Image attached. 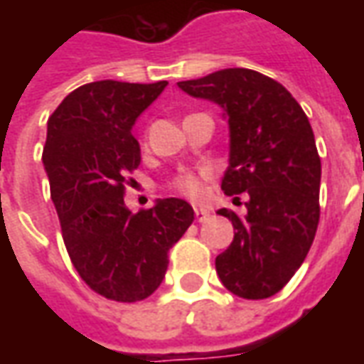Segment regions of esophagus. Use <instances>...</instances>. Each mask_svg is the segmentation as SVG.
Listing matches in <instances>:
<instances>
[{"instance_id": "1", "label": "esophagus", "mask_w": 364, "mask_h": 364, "mask_svg": "<svg viewBox=\"0 0 364 364\" xmlns=\"http://www.w3.org/2000/svg\"><path fill=\"white\" fill-rule=\"evenodd\" d=\"M195 218H197V222H206L210 218V210H206V208H195Z\"/></svg>"}]
</instances>
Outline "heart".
I'll return each instance as SVG.
<instances>
[{"instance_id": "b5f03b06", "label": "heart", "mask_w": 364, "mask_h": 364, "mask_svg": "<svg viewBox=\"0 0 364 364\" xmlns=\"http://www.w3.org/2000/svg\"><path fill=\"white\" fill-rule=\"evenodd\" d=\"M206 177V171H183L171 181V189L177 191L179 195L189 198H198L203 195V179Z\"/></svg>"}]
</instances>
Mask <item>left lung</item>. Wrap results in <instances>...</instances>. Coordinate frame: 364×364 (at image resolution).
<instances>
[{
	"instance_id": "1",
	"label": "left lung",
	"mask_w": 364,
	"mask_h": 364,
	"mask_svg": "<svg viewBox=\"0 0 364 364\" xmlns=\"http://www.w3.org/2000/svg\"><path fill=\"white\" fill-rule=\"evenodd\" d=\"M177 85L224 109L230 166L222 191L237 205L245 197L244 216L218 210L236 232L216 273L236 296H273L304 263L320 222L321 161L308 117L281 83L247 68Z\"/></svg>"
}]
</instances>
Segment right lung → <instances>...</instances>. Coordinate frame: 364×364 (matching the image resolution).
I'll use <instances>...</instances> for the list:
<instances>
[{
  "label": "right lung",
  "instance_id": "1",
  "mask_svg": "<svg viewBox=\"0 0 364 364\" xmlns=\"http://www.w3.org/2000/svg\"><path fill=\"white\" fill-rule=\"evenodd\" d=\"M166 85L85 83L48 119L43 161L68 255L91 290L117 302L158 289L167 253L195 220L183 198H159L136 214L124 205L127 175L140 166L132 127Z\"/></svg>",
  "mask_w": 364,
  "mask_h": 364
}]
</instances>
